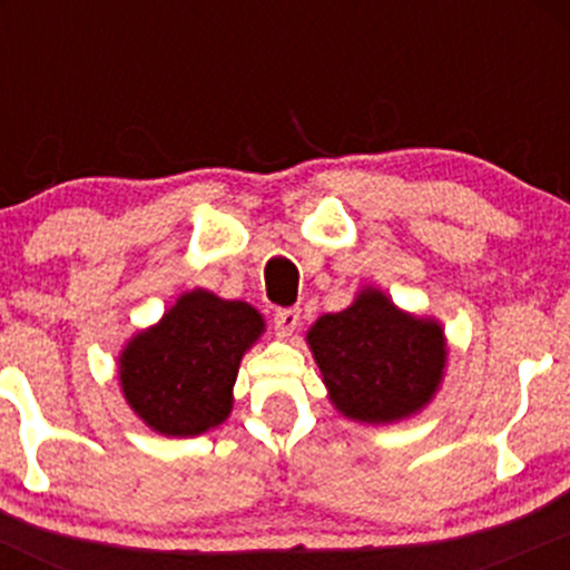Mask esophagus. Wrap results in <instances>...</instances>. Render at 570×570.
I'll return each instance as SVG.
<instances>
[{"instance_id": "34e87169", "label": "esophagus", "mask_w": 570, "mask_h": 570, "mask_svg": "<svg viewBox=\"0 0 570 570\" xmlns=\"http://www.w3.org/2000/svg\"><path fill=\"white\" fill-rule=\"evenodd\" d=\"M273 324H276L278 335L289 337L299 326V307H281V311H276V316H273Z\"/></svg>"}]
</instances>
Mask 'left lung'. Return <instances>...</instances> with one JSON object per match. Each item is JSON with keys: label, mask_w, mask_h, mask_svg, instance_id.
<instances>
[{"label": "left lung", "mask_w": 570, "mask_h": 570, "mask_svg": "<svg viewBox=\"0 0 570 570\" xmlns=\"http://www.w3.org/2000/svg\"><path fill=\"white\" fill-rule=\"evenodd\" d=\"M313 356L343 415L364 423L407 417L434 396L444 367L440 324L396 311L367 289L307 332Z\"/></svg>", "instance_id": "left-lung-1"}]
</instances>
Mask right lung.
I'll use <instances>...</instances> for the list:
<instances>
[{
	"mask_svg": "<svg viewBox=\"0 0 570 570\" xmlns=\"http://www.w3.org/2000/svg\"><path fill=\"white\" fill-rule=\"evenodd\" d=\"M265 330L252 305L189 292L155 330L130 340L120 358L128 404L168 436H198L233 407L240 356Z\"/></svg>",
	"mask_w": 570,
	"mask_h": 570,
	"instance_id": "1",
	"label": "right lung"
}]
</instances>
